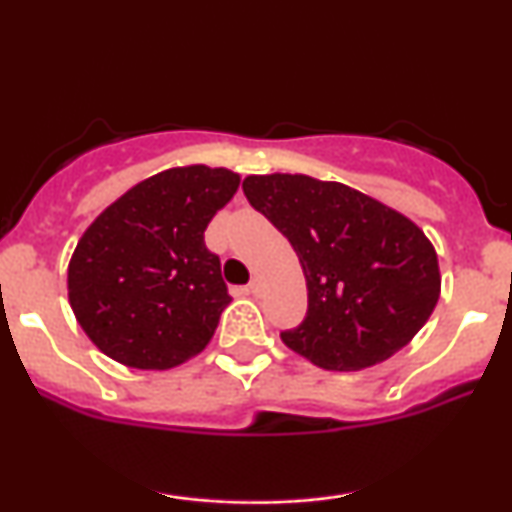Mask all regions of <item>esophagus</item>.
Here are the masks:
<instances>
[{
    "label": "esophagus",
    "instance_id": "1",
    "mask_svg": "<svg viewBox=\"0 0 512 512\" xmlns=\"http://www.w3.org/2000/svg\"><path fill=\"white\" fill-rule=\"evenodd\" d=\"M248 291H250V293H255V296H260V293L264 291V281L260 279V276H255V279H252V281H250Z\"/></svg>",
    "mask_w": 512,
    "mask_h": 512
}]
</instances>
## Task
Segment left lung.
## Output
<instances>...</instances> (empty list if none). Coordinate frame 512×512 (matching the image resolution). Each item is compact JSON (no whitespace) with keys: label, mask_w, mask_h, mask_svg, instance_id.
I'll list each match as a JSON object with an SVG mask.
<instances>
[{"label":"left lung","mask_w":512,"mask_h":512,"mask_svg":"<svg viewBox=\"0 0 512 512\" xmlns=\"http://www.w3.org/2000/svg\"><path fill=\"white\" fill-rule=\"evenodd\" d=\"M243 192L289 238L308 286V313L281 332L327 370L383 363L426 325L440 298L438 255L414 221L342 182L248 175Z\"/></svg>","instance_id":"8db88e82"}]
</instances>
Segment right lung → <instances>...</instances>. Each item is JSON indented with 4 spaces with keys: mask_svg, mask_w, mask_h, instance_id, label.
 Masks as SVG:
<instances>
[{
    "mask_svg": "<svg viewBox=\"0 0 512 512\" xmlns=\"http://www.w3.org/2000/svg\"><path fill=\"white\" fill-rule=\"evenodd\" d=\"M238 185L228 168H168L129 187L86 228L67 269L69 305L105 356L168 370L202 354L231 303L204 231Z\"/></svg>",
    "mask_w": 512,
    "mask_h": 512,
    "instance_id": "1",
    "label": "right lung"
}]
</instances>
